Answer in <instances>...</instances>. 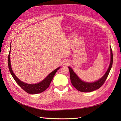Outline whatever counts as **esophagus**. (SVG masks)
Returning a JSON list of instances; mask_svg holds the SVG:
<instances>
[{
    "instance_id": "obj_1",
    "label": "esophagus",
    "mask_w": 121,
    "mask_h": 121,
    "mask_svg": "<svg viewBox=\"0 0 121 121\" xmlns=\"http://www.w3.org/2000/svg\"><path fill=\"white\" fill-rule=\"evenodd\" d=\"M69 64V62L67 60H65L63 62V65H67Z\"/></svg>"
}]
</instances>
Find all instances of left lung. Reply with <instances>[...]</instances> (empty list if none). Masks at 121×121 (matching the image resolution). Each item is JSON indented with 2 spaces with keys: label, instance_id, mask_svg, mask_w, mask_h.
<instances>
[{
  "label": "left lung",
  "instance_id": "1",
  "mask_svg": "<svg viewBox=\"0 0 121 121\" xmlns=\"http://www.w3.org/2000/svg\"><path fill=\"white\" fill-rule=\"evenodd\" d=\"M110 48L111 58H110V62L109 68L104 75L96 81L93 82H87L82 80L74 72L73 69L70 66H68L69 71H70L71 83L77 90L82 92H91L99 89L104 84L109 75L110 70H111L113 63V53L111 46H110Z\"/></svg>",
  "mask_w": 121,
  "mask_h": 121
}]
</instances>
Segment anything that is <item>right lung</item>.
<instances>
[{
	"mask_svg": "<svg viewBox=\"0 0 121 121\" xmlns=\"http://www.w3.org/2000/svg\"><path fill=\"white\" fill-rule=\"evenodd\" d=\"M10 51L8 55V67L9 69V71L12 76L13 78H14L15 81L17 82V84L21 87V88L26 91V92L30 94H39L41 92L45 91L49 86V85L52 81L53 78V76H55V74L60 67H58L51 72L45 78L43 79V81L39 82V83L36 84H28L25 83L24 82L20 81L18 78L17 76L15 75L14 73L13 72V70L11 68V61H10V52H11V43H10Z\"/></svg>",
	"mask_w": 121,
	"mask_h": 121,
	"instance_id": "add662e5",
	"label": "right lung"
}]
</instances>
